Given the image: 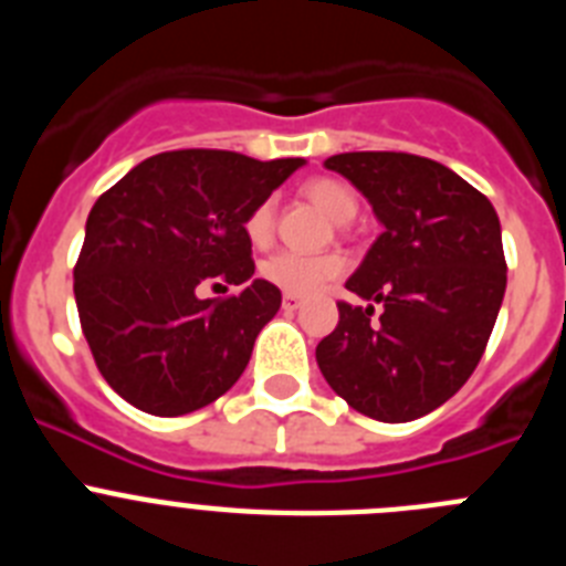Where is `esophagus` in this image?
Listing matches in <instances>:
<instances>
[{
	"instance_id": "obj_1",
	"label": "esophagus",
	"mask_w": 566,
	"mask_h": 566,
	"mask_svg": "<svg viewBox=\"0 0 566 566\" xmlns=\"http://www.w3.org/2000/svg\"><path fill=\"white\" fill-rule=\"evenodd\" d=\"M300 306H303V297H297V294H283V308L286 312H294Z\"/></svg>"
}]
</instances>
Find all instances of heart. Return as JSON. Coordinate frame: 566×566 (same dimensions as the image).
<instances>
[{"instance_id": "obj_1", "label": "heart", "mask_w": 566, "mask_h": 566, "mask_svg": "<svg viewBox=\"0 0 566 566\" xmlns=\"http://www.w3.org/2000/svg\"><path fill=\"white\" fill-rule=\"evenodd\" d=\"M303 195H306L312 203H317V207L337 223L352 221L354 214H357V195L345 187V184L334 181V178H312V181L303 184ZM243 232H247L252 247H269L274 234V203L260 201L258 207L247 214ZM343 269L345 263L339 254L277 252L269 260H263L260 274H263V280H269L272 286H277L280 292L306 297V294L319 292V289L326 286V283H332L334 277H339Z\"/></svg>"}]
</instances>
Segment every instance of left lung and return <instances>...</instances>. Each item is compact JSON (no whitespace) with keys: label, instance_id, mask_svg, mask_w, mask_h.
Returning <instances> with one entry per match:
<instances>
[{"label":"left lung","instance_id":"8db88e82","mask_svg":"<svg viewBox=\"0 0 566 566\" xmlns=\"http://www.w3.org/2000/svg\"><path fill=\"white\" fill-rule=\"evenodd\" d=\"M374 207L382 234L345 289L374 306L337 303L317 345L334 394L379 422L431 413L468 382L496 326L507 286L493 203L453 169L411 153L332 155Z\"/></svg>","mask_w":566,"mask_h":566}]
</instances>
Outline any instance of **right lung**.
Masks as SVG:
<instances>
[{
	"label": "right lung",
	"instance_id": "right-lung-1",
	"mask_svg": "<svg viewBox=\"0 0 566 566\" xmlns=\"http://www.w3.org/2000/svg\"><path fill=\"white\" fill-rule=\"evenodd\" d=\"M297 167L303 158L172 149L93 203L73 269L78 319L102 377L138 411L192 413L240 379L280 308V289L252 277L243 221ZM212 276L241 292L201 301L193 289Z\"/></svg>",
	"mask_w": 566,
	"mask_h": 566
}]
</instances>
